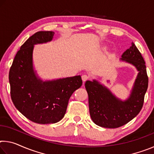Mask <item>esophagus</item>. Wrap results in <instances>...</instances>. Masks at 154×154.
Listing matches in <instances>:
<instances>
[{"label": "esophagus", "mask_w": 154, "mask_h": 154, "mask_svg": "<svg viewBox=\"0 0 154 154\" xmlns=\"http://www.w3.org/2000/svg\"><path fill=\"white\" fill-rule=\"evenodd\" d=\"M82 78L83 82H86V81L88 79H89V76H88V75H83L82 76Z\"/></svg>", "instance_id": "1"}]
</instances>
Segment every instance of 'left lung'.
<instances>
[{
  "label": "left lung",
  "instance_id": "obj_1",
  "mask_svg": "<svg viewBox=\"0 0 154 154\" xmlns=\"http://www.w3.org/2000/svg\"><path fill=\"white\" fill-rule=\"evenodd\" d=\"M120 60L132 64L139 71L131 94L126 100L117 98L96 80L87 81L85 83L91 118L99 126L116 128L124 126L135 118L143 107L148 87L144 59L134 43H132Z\"/></svg>",
  "mask_w": 154,
  "mask_h": 154
}]
</instances>
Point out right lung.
<instances>
[{
    "instance_id": "obj_1",
    "label": "right lung",
    "mask_w": 154,
    "mask_h": 154,
    "mask_svg": "<svg viewBox=\"0 0 154 154\" xmlns=\"http://www.w3.org/2000/svg\"><path fill=\"white\" fill-rule=\"evenodd\" d=\"M52 31L34 34L21 46L11 68L9 80L11 97L16 109L35 123L58 122L66 113L69 100L82 85L80 75L43 82L33 69L34 45L53 38Z\"/></svg>"
}]
</instances>
